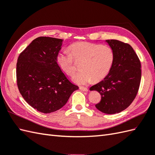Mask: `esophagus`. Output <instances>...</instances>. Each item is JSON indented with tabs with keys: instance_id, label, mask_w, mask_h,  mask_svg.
<instances>
[{
	"instance_id": "34e87169",
	"label": "esophagus",
	"mask_w": 155,
	"mask_h": 155,
	"mask_svg": "<svg viewBox=\"0 0 155 155\" xmlns=\"http://www.w3.org/2000/svg\"><path fill=\"white\" fill-rule=\"evenodd\" d=\"M80 90H81L82 91H83V92H87L88 90V88H86V87H83V86H81L80 88Z\"/></svg>"
}]
</instances>
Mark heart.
Returning a JSON list of instances; mask_svg holds the SVG:
<instances>
[{
	"label": "heart",
	"instance_id": "b5f03b06",
	"mask_svg": "<svg viewBox=\"0 0 155 155\" xmlns=\"http://www.w3.org/2000/svg\"><path fill=\"white\" fill-rule=\"evenodd\" d=\"M71 53L60 51L55 57L61 70L68 75L75 72L74 60L82 61L80 73L73 77L76 83L84 85L94 80L100 81L109 74L115 59V53L110 46L87 41L75 42L69 45Z\"/></svg>",
	"mask_w": 155,
	"mask_h": 155
}]
</instances>
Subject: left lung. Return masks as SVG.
Masks as SVG:
<instances>
[{
  "mask_svg": "<svg viewBox=\"0 0 155 155\" xmlns=\"http://www.w3.org/2000/svg\"><path fill=\"white\" fill-rule=\"evenodd\" d=\"M114 49L115 59L109 74L90 88L101 95L96 107L107 114L120 113L134 101L141 78V62L132 47L116 39L106 41Z\"/></svg>",
  "mask_w": 155,
  "mask_h": 155,
  "instance_id": "1",
  "label": "left lung"
}]
</instances>
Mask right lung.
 Wrapping results in <instances>:
<instances>
[{
  "label": "right lung",
  "instance_id": "1",
  "mask_svg": "<svg viewBox=\"0 0 155 155\" xmlns=\"http://www.w3.org/2000/svg\"><path fill=\"white\" fill-rule=\"evenodd\" d=\"M62 43L61 39L39 37L20 54L17 61L16 80L21 95L29 105L44 114L61 108L78 89L56 63Z\"/></svg>",
  "mask_w": 155,
  "mask_h": 155
}]
</instances>
